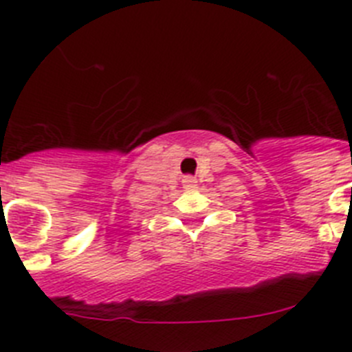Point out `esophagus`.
<instances>
[{
  "label": "esophagus",
  "mask_w": 352,
  "mask_h": 352,
  "mask_svg": "<svg viewBox=\"0 0 352 352\" xmlns=\"http://www.w3.org/2000/svg\"><path fill=\"white\" fill-rule=\"evenodd\" d=\"M182 188L184 189H195L196 188V179L191 175H186L182 179Z\"/></svg>",
  "instance_id": "34e87169"
}]
</instances>
